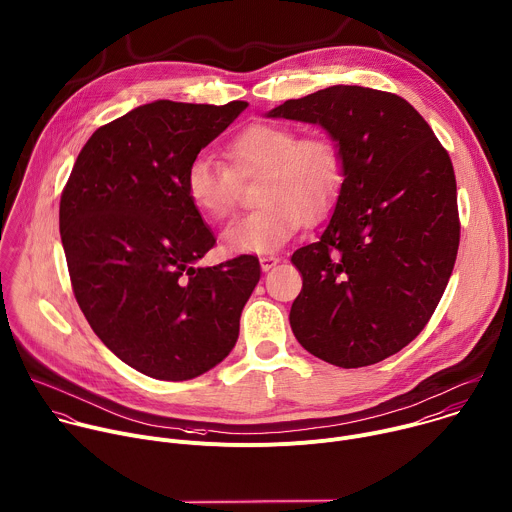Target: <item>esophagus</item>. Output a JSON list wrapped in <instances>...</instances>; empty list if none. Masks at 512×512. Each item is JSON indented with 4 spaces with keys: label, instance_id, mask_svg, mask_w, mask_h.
<instances>
[{
    "label": "esophagus",
    "instance_id": "esophagus-1",
    "mask_svg": "<svg viewBox=\"0 0 512 512\" xmlns=\"http://www.w3.org/2000/svg\"><path fill=\"white\" fill-rule=\"evenodd\" d=\"M278 262H280V258H278V256H274V254H266V256H262V258H260V266H262V270H264V272H268L270 268H274Z\"/></svg>",
    "mask_w": 512,
    "mask_h": 512
}]
</instances>
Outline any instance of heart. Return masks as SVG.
I'll return each mask as SVG.
<instances>
[{"instance_id": "obj_1", "label": "heart", "mask_w": 512, "mask_h": 512, "mask_svg": "<svg viewBox=\"0 0 512 512\" xmlns=\"http://www.w3.org/2000/svg\"><path fill=\"white\" fill-rule=\"evenodd\" d=\"M226 157L234 174L212 155L193 157L185 171V193L201 216L222 220L236 206V175L262 173L256 193L262 206L224 232V242L234 252L278 250L304 218L325 216L341 191L343 157L325 135L300 137L290 125L258 123L228 143Z\"/></svg>"}]
</instances>
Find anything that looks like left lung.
Segmentation results:
<instances>
[{
    "instance_id": "left-lung-1",
    "label": "left lung",
    "mask_w": 512,
    "mask_h": 512,
    "mask_svg": "<svg viewBox=\"0 0 512 512\" xmlns=\"http://www.w3.org/2000/svg\"><path fill=\"white\" fill-rule=\"evenodd\" d=\"M268 117L321 125L343 157L331 220L290 258L302 274L292 333L331 365L379 363L422 333L450 280L460 244L450 155L410 102L383 90L337 84Z\"/></svg>"
}]
</instances>
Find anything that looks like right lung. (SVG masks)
<instances>
[{
  "label": "right lung",
  "mask_w": 512,
  "mask_h": 512,
  "mask_svg": "<svg viewBox=\"0 0 512 512\" xmlns=\"http://www.w3.org/2000/svg\"><path fill=\"white\" fill-rule=\"evenodd\" d=\"M246 107H137L92 133L62 191L60 238L80 311L153 379H193L224 361L260 280L250 254L197 266L216 238L185 193L189 161Z\"/></svg>",
  "instance_id": "obj_1"
}]
</instances>
